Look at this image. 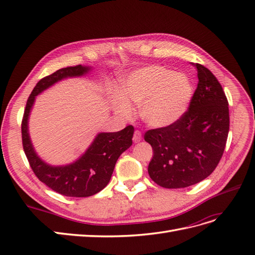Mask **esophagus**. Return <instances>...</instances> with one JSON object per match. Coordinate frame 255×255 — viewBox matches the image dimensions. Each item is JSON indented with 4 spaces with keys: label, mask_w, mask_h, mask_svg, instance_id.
Here are the masks:
<instances>
[{
    "label": "esophagus",
    "mask_w": 255,
    "mask_h": 255,
    "mask_svg": "<svg viewBox=\"0 0 255 255\" xmlns=\"http://www.w3.org/2000/svg\"><path fill=\"white\" fill-rule=\"evenodd\" d=\"M142 140V136L139 130H135L134 132V136H133V141L134 142H140Z\"/></svg>",
    "instance_id": "34e87169"
}]
</instances>
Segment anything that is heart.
I'll return each instance as SVG.
<instances>
[{"mask_svg": "<svg viewBox=\"0 0 255 255\" xmlns=\"http://www.w3.org/2000/svg\"><path fill=\"white\" fill-rule=\"evenodd\" d=\"M192 86L186 75L150 66L138 69L123 79L121 91L112 96L114 112L129 118L133 106H139L141 120L149 127L163 128L174 125L186 113Z\"/></svg>", "mask_w": 255, "mask_h": 255, "instance_id": "b5f03b06", "label": "heart"}]
</instances>
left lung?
<instances>
[{"mask_svg":"<svg viewBox=\"0 0 255 255\" xmlns=\"http://www.w3.org/2000/svg\"><path fill=\"white\" fill-rule=\"evenodd\" d=\"M191 65L197 69L199 82L188 111L174 125L144 134L153 149L149 175L165 188L188 187L206 179L217 167L228 139L230 117L225 91L207 68Z\"/></svg>","mask_w":255,"mask_h":255,"instance_id":"1","label":"left lung"}]
</instances>
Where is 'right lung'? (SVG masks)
Listing matches in <instances>:
<instances>
[{
    "instance_id": "obj_1",
    "label": "right lung",
    "mask_w": 255,
    "mask_h": 255,
    "mask_svg": "<svg viewBox=\"0 0 255 255\" xmlns=\"http://www.w3.org/2000/svg\"><path fill=\"white\" fill-rule=\"evenodd\" d=\"M91 69L82 65L67 67L40 80L27 100L22 120L23 149L34 173L48 187L66 197H90L101 191L111 181L119 156L133 143L134 128L128 126L119 132L99 133L85 153L67 165H50L35 151L29 137L28 119L36 97L60 81L86 75Z\"/></svg>"
}]
</instances>
